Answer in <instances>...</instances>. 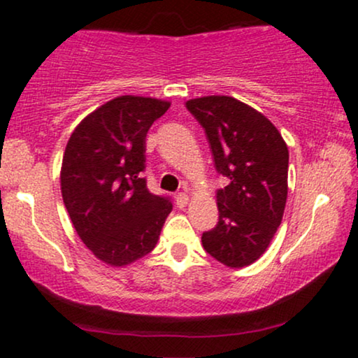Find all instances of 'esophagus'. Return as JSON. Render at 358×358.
I'll list each match as a JSON object with an SVG mask.
<instances>
[{
  "mask_svg": "<svg viewBox=\"0 0 358 358\" xmlns=\"http://www.w3.org/2000/svg\"><path fill=\"white\" fill-rule=\"evenodd\" d=\"M189 197L186 192H178V196H176V204H178V208H184V206L187 204Z\"/></svg>",
  "mask_w": 358,
  "mask_h": 358,
  "instance_id": "1",
  "label": "esophagus"
}]
</instances>
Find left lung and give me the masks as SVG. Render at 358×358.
Returning <instances> with one entry per match:
<instances>
[{"mask_svg": "<svg viewBox=\"0 0 358 358\" xmlns=\"http://www.w3.org/2000/svg\"><path fill=\"white\" fill-rule=\"evenodd\" d=\"M204 129L217 174L220 220L203 233L206 253L229 268L262 256L283 220L288 194V147L263 113L233 96L211 95L186 102Z\"/></svg>", "mask_w": 358, "mask_h": 358, "instance_id": "8db88e82", "label": "left lung"}]
</instances>
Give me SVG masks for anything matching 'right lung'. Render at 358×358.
I'll return each instance as SVG.
<instances>
[{
  "instance_id": "1",
  "label": "right lung",
  "mask_w": 358,
  "mask_h": 358,
  "mask_svg": "<svg viewBox=\"0 0 358 358\" xmlns=\"http://www.w3.org/2000/svg\"><path fill=\"white\" fill-rule=\"evenodd\" d=\"M169 102L124 95L78 124L62 164V196L80 239L96 258L124 266L155 248L172 211L147 189L145 136Z\"/></svg>"
}]
</instances>
